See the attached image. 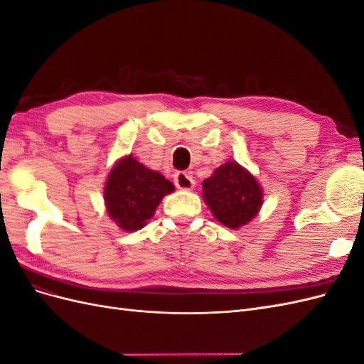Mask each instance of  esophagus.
Listing matches in <instances>:
<instances>
[{"instance_id": "obj_1", "label": "esophagus", "mask_w": 364, "mask_h": 364, "mask_svg": "<svg viewBox=\"0 0 364 364\" xmlns=\"http://www.w3.org/2000/svg\"><path fill=\"white\" fill-rule=\"evenodd\" d=\"M174 185L178 186L179 190H193L194 188V179L190 173L186 171H178L174 174Z\"/></svg>"}]
</instances>
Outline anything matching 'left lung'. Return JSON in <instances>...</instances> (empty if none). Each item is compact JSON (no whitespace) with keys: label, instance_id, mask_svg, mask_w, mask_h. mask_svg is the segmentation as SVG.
Listing matches in <instances>:
<instances>
[{"label":"left lung","instance_id":"8db88e82","mask_svg":"<svg viewBox=\"0 0 364 364\" xmlns=\"http://www.w3.org/2000/svg\"><path fill=\"white\" fill-rule=\"evenodd\" d=\"M203 199L220 223L238 229L255 217L262 205V188L246 168L229 161L203 181Z\"/></svg>","mask_w":364,"mask_h":364}]
</instances>
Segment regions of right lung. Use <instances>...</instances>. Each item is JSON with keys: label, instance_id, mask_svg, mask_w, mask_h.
Wrapping results in <instances>:
<instances>
[{"label": "right lung", "instance_id": "obj_1", "mask_svg": "<svg viewBox=\"0 0 364 364\" xmlns=\"http://www.w3.org/2000/svg\"><path fill=\"white\" fill-rule=\"evenodd\" d=\"M174 185L159 171H153L129 155L119 159L107 176L105 203L107 214L127 232L144 228L155 214L162 197Z\"/></svg>", "mask_w": 364, "mask_h": 364}]
</instances>
